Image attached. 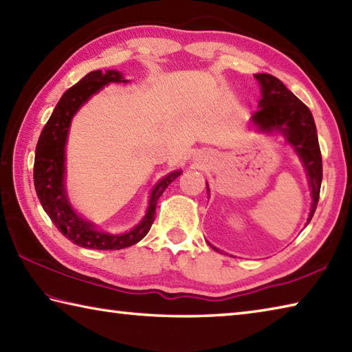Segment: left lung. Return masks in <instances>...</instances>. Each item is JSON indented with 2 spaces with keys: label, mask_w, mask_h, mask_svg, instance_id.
<instances>
[{
  "label": "left lung",
  "mask_w": 352,
  "mask_h": 352,
  "mask_svg": "<svg viewBox=\"0 0 352 352\" xmlns=\"http://www.w3.org/2000/svg\"><path fill=\"white\" fill-rule=\"evenodd\" d=\"M256 79L262 85V99L258 101L261 109L253 115V121L265 131L280 130L302 157L313 195L309 222L317 208L322 185V153L314 118L307 105L291 94L280 79L268 73H258ZM213 250L219 251L214 247Z\"/></svg>",
  "instance_id": "left-lung-1"
}]
</instances>
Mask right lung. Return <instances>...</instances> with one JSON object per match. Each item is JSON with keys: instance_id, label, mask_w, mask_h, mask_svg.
<instances>
[{"instance_id": "right-lung-1", "label": "right lung", "mask_w": 352, "mask_h": 352, "mask_svg": "<svg viewBox=\"0 0 352 352\" xmlns=\"http://www.w3.org/2000/svg\"><path fill=\"white\" fill-rule=\"evenodd\" d=\"M109 82H125V79H122L121 73L116 70H107L105 73L95 70L65 91L39 135L35 165H33V182H35L36 195L45 213L69 241L90 250H121L131 247L144 239L155 222L157 199L182 173V171H173L156 184L151 191L147 214L138 227L125 234L111 236L99 233L94 225L82 221L72 210L64 190V148L70 121L78 109Z\"/></svg>"}]
</instances>
